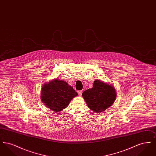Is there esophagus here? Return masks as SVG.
<instances>
[{
  "instance_id": "34e87169",
  "label": "esophagus",
  "mask_w": 156,
  "mask_h": 156,
  "mask_svg": "<svg viewBox=\"0 0 156 156\" xmlns=\"http://www.w3.org/2000/svg\"><path fill=\"white\" fill-rule=\"evenodd\" d=\"M78 95L80 97H81L82 95V90H78Z\"/></svg>"
}]
</instances>
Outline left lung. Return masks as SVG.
<instances>
[{"label": "left lung", "mask_w": 156, "mask_h": 156, "mask_svg": "<svg viewBox=\"0 0 156 156\" xmlns=\"http://www.w3.org/2000/svg\"><path fill=\"white\" fill-rule=\"evenodd\" d=\"M82 97L90 109L99 113L111 106L116 99V93L113 86L100 80H95L93 87L85 90Z\"/></svg>", "instance_id": "8db88e82"}]
</instances>
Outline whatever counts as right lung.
Returning a JSON list of instances; mask_svg holds the SVG:
<instances>
[{
    "instance_id": "obj_1",
    "label": "right lung",
    "mask_w": 156,
    "mask_h": 156,
    "mask_svg": "<svg viewBox=\"0 0 156 156\" xmlns=\"http://www.w3.org/2000/svg\"><path fill=\"white\" fill-rule=\"evenodd\" d=\"M77 95V92L67 82L55 79L43 85L41 99L48 108L58 112L66 108L72 99Z\"/></svg>"
}]
</instances>
